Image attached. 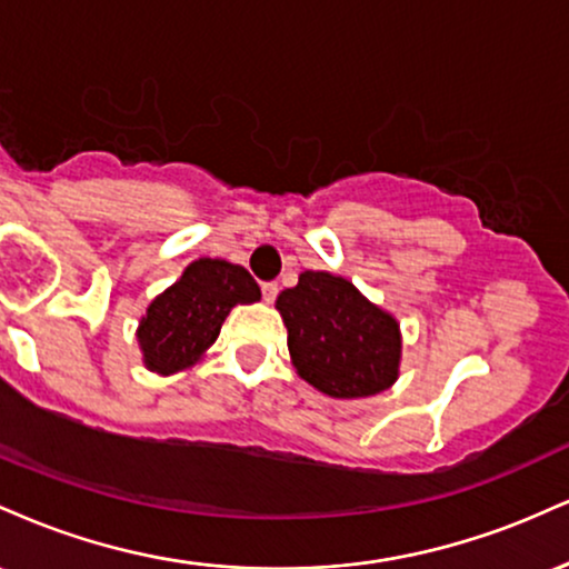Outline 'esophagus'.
I'll return each mask as SVG.
<instances>
[{"label": "esophagus", "instance_id": "1", "mask_svg": "<svg viewBox=\"0 0 569 569\" xmlns=\"http://www.w3.org/2000/svg\"><path fill=\"white\" fill-rule=\"evenodd\" d=\"M278 283H262V293H264V302H276V297H278Z\"/></svg>", "mask_w": 569, "mask_h": 569}]
</instances>
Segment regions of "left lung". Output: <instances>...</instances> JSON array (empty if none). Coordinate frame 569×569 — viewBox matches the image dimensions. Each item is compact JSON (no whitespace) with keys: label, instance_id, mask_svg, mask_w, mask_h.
<instances>
[{"label":"left lung","instance_id":"obj_1","mask_svg":"<svg viewBox=\"0 0 569 569\" xmlns=\"http://www.w3.org/2000/svg\"><path fill=\"white\" fill-rule=\"evenodd\" d=\"M278 312L289 329L297 375L331 398H367L398 380L401 329L348 278L305 270L280 291Z\"/></svg>","mask_w":569,"mask_h":569}]
</instances>
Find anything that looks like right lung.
Instances as JSON below:
<instances>
[{
  "label": "right lung",
  "instance_id": "right-lung-1",
  "mask_svg": "<svg viewBox=\"0 0 569 569\" xmlns=\"http://www.w3.org/2000/svg\"><path fill=\"white\" fill-rule=\"evenodd\" d=\"M259 299L262 291L246 267L224 259H198L147 307L136 331L143 367L162 377L194 367L217 342L232 307Z\"/></svg>",
  "mask_w": 569,
  "mask_h": 569
}]
</instances>
